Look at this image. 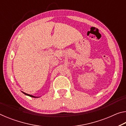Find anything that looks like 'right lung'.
<instances>
[{"mask_svg":"<svg viewBox=\"0 0 126 126\" xmlns=\"http://www.w3.org/2000/svg\"><path fill=\"white\" fill-rule=\"evenodd\" d=\"M22 93H23L24 94H25V95H28V96H29V97H33V98H38V97H35V96H33V95H31V94H27V93H24V92H22Z\"/></svg>","mask_w":126,"mask_h":126,"instance_id":"1","label":"right lung"}]
</instances>
